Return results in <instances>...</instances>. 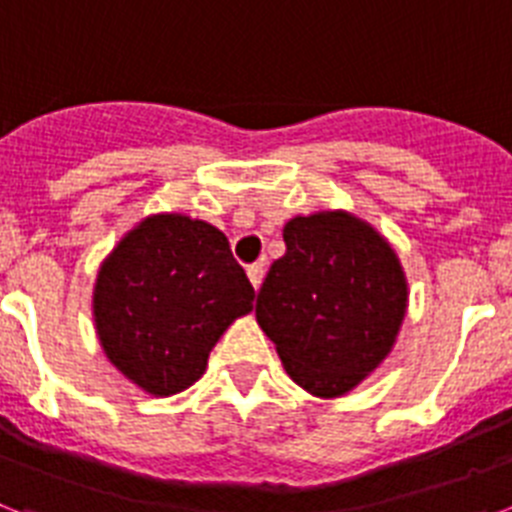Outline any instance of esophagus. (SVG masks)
Returning a JSON list of instances; mask_svg holds the SVG:
<instances>
[{"label":"esophagus","instance_id":"obj_1","mask_svg":"<svg viewBox=\"0 0 512 512\" xmlns=\"http://www.w3.org/2000/svg\"><path fill=\"white\" fill-rule=\"evenodd\" d=\"M247 276H249V283H252V286H255V291L260 289V286H263V278H265V268L260 263L257 265H249L247 268Z\"/></svg>","mask_w":512,"mask_h":512}]
</instances>
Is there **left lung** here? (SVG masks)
Wrapping results in <instances>:
<instances>
[{"label": "left lung", "mask_w": 512, "mask_h": 512, "mask_svg": "<svg viewBox=\"0 0 512 512\" xmlns=\"http://www.w3.org/2000/svg\"><path fill=\"white\" fill-rule=\"evenodd\" d=\"M286 255L270 265L255 317L286 375L317 398H338L393 351L409 281L390 242L346 210L296 216Z\"/></svg>", "instance_id": "left-lung-1"}]
</instances>
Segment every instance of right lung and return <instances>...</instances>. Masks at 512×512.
Returning a JSON list of instances; mask_svg holds the SVG:
<instances>
[{
  "instance_id": "obj_1",
  "label": "right lung",
  "mask_w": 512,
  "mask_h": 512,
  "mask_svg": "<svg viewBox=\"0 0 512 512\" xmlns=\"http://www.w3.org/2000/svg\"><path fill=\"white\" fill-rule=\"evenodd\" d=\"M255 289L216 226L153 213L98 268L93 320L103 354L137 388L166 398L203 377L208 356Z\"/></svg>"
}]
</instances>
